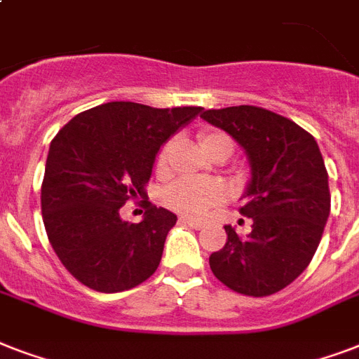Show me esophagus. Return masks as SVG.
Listing matches in <instances>:
<instances>
[{
	"mask_svg": "<svg viewBox=\"0 0 359 359\" xmlns=\"http://www.w3.org/2000/svg\"><path fill=\"white\" fill-rule=\"evenodd\" d=\"M180 222H184V224H188L190 227H194V229H201V227H203L201 219L188 218V216H182V218H180Z\"/></svg>",
	"mask_w": 359,
	"mask_h": 359,
	"instance_id": "34e87169",
	"label": "esophagus"
}]
</instances>
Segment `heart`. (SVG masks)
<instances>
[{
    "label": "heart",
    "mask_w": 359,
    "mask_h": 359,
    "mask_svg": "<svg viewBox=\"0 0 359 359\" xmlns=\"http://www.w3.org/2000/svg\"><path fill=\"white\" fill-rule=\"evenodd\" d=\"M199 143L208 156H212L216 152H227L231 156V152H233V141L229 135L222 134V132H205L199 137ZM168 154L169 145H165L156 158V165L160 169L168 162ZM225 194H227L225 186L218 180L184 177V179L175 180L173 184L165 188L163 201L177 212L199 218L208 208L218 205L225 197Z\"/></svg>",
    "instance_id": "heart-1"
}]
</instances>
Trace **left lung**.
<instances>
[{
  "label": "left lung",
  "instance_id": "obj_1",
  "mask_svg": "<svg viewBox=\"0 0 359 359\" xmlns=\"http://www.w3.org/2000/svg\"><path fill=\"white\" fill-rule=\"evenodd\" d=\"M201 119L233 137L250 163L240 212L253 219L208 262L216 278L245 296H268L290 285L311 262L330 216L328 173L317 141L287 117L255 108L207 109Z\"/></svg>",
  "mask_w": 359,
  "mask_h": 359
}]
</instances>
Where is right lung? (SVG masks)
Wrapping results in <instances>:
<instances>
[{
	"instance_id": "obj_1",
	"label": "right lung",
	"mask_w": 359,
	"mask_h": 359,
	"mask_svg": "<svg viewBox=\"0 0 359 359\" xmlns=\"http://www.w3.org/2000/svg\"><path fill=\"white\" fill-rule=\"evenodd\" d=\"M201 111L108 102L76 115L53 137L42 219L59 261L80 283L121 292L156 272L177 216L149 203L140 224H130L121 207L145 194L160 147Z\"/></svg>"
}]
</instances>
